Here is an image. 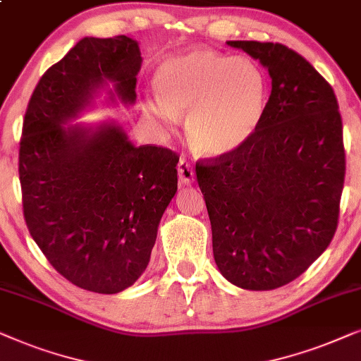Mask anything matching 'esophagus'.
Wrapping results in <instances>:
<instances>
[{
  "label": "esophagus",
  "instance_id": "esophagus-1",
  "mask_svg": "<svg viewBox=\"0 0 361 361\" xmlns=\"http://www.w3.org/2000/svg\"><path fill=\"white\" fill-rule=\"evenodd\" d=\"M178 180L181 185H191L195 181V170L185 158H181L178 163Z\"/></svg>",
  "mask_w": 361,
  "mask_h": 361
}]
</instances>
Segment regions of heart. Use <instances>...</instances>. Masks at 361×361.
Wrapping results in <instances>:
<instances>
[{
  "label": "heart",
  "instance_id": "obj_1",
  "mask_svg": "<svg viewBox=\"0 0 361 361\" xmlns=\"http://www.w3.org/2000/svg\"><path fill=\"white\" fill-rule=\"evenodd\" d=\"M148 112L168 127L188 114L186 132L200 155H233L254 137L267 109V80L256 62L208 49L163 61Z\"/></svg>",
  "mask_w": 361,
  "mask_h": 361
}]
</instances>
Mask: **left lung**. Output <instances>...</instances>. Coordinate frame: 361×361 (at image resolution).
<instances>
[{
    "label": "left lung",
    "instance_id": "obj_1",
    "mask_svg": "<svg viewBox=\"0 0 361 361\" xmlns=\"http://www.w3.org/2000/svg\"><path fill=\"white\" fill-rule=\"evenodd\" d=\"M272 79L261 127L233 155L200 160L213 254L231 284L272 290L329 247L345 181L343 127L330 84L279 42L228 41Z\"/></svg>",
    "mask_w": 361,
    "mask_h": 361
}]
</instances>
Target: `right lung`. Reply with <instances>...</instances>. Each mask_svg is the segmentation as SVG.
<instances>
[{
    "label": "right lung",
    "mask_w": 361,
    "mask_h": 361,
    "mask_svg": "<svg viewBox=\"0 0 361 361\" xmlns=\"http://www.w3.org/2000/svg\"><path fill=\"white\" fill-rule=\"evenodd\" d=\"M140 67L132 37H84L44 72L23 122L19 181L30 234L62 277L97 294L122 292L145 272L180 157L135 147L112 120L66 123L109 82L112 102L117 95L135 104Z\"/></svg>",
    "instance_id": "right-lung-1"
}]
</instances>
